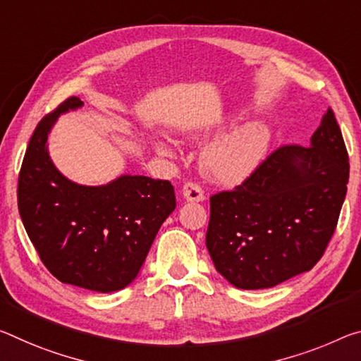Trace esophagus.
<instances>
[{"label": "esophagus", "instance_id": "34e87169", "mask_svg": "<svg viewBox=\"0 0 361 361\" xmlns=\"http://www.w3.org/2000/svg\"><path fill=\"white\" fill-rule=\"evenodd\" d=\"M183 197H185L186 201H191V202H201V201H204V191H202V188L197 185V183L188 181L183 185Z\"/></svg>", "mask_w": 361, "mask_h": 361}]
</instances>
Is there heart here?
<instances>
[{
	"instance_id": "1",
	"label": "heart",
	"mask_w": 361,
	"mask_h": 361,
	"mask_svg": "<svg viewBox=\"0 0 361 361\" xmlns=\"http://www.w3.org/2000/svg\"><path fill=\"white\" fill-rule=\"evenodd\" d=\"M270 141V131L260 122H249L234 128L210 145L202 154V170L216 183L236 185L252 173L260 164ZM157 147L170 152L164 142Z\"/></svg>"
}]
</instances>
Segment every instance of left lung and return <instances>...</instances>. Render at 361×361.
<instances>
[{
  "mask_svg": "<svg viewBox=\"0 0 361 361\" xmlns=\"http://www.w3.org/2000/svg\"><path fill=\"white\" fill-rule=\"evenodd\" d=\"M310 141L278 147L233 191L210 197L205 244L234 288H273L312 270L328 247L350 169L331 107Z\"/></svg>",
  "mask_w": 361,
  "mask_h": 361,
  "instance_id": "left-lung-1",
  "label": "left lung"
}]
</instances>
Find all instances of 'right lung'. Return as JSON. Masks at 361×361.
<instances>
[{
  "instance_id": "right-lung-1",
  "label": "right lung",
  "mask_w": 361,
  "mask_h": 361,
  "mask_svg": "<svg viewBox=\"0 0 361 361\" xmlns=\"http://www.w3.org/2000/svg\"><path fill=\"white\" fill-rule=\"evenodd\" d=\"M75 96L44 116L28 142L17 185L22 223L39 259L61 283L114 293L133 281L154 238L175 210L171 183L123 175L102 186L67 180L51 162L56 118L82 107Z\"/></svg>"
}]
</instances>
